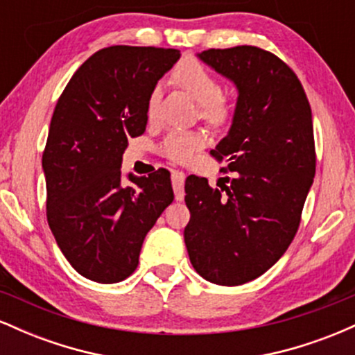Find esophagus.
<instances>
[{"mask_svg": "<svg viewBox=\"0 0 355 355\" xmlns=\"http://www.w3.org/2000/svg\"><path fill=\"white\" fill-rule=\"evenodd\" d=\"M183 183H185V173L178 172V170H173V172H172V185H173V191H175V198H177L178 202H182L183 197H185Z\"/></svg>", "mask_w": 355, "mask_h": 355, "instance_id": "esophagus-1", "label": "esophagus"}]
</instances>
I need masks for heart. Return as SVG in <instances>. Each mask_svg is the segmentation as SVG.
<instances>
[{"instance_id": "obj_1", "label": "heart", "mask_w": 355, "mask_h": 355, "mask_svg": "<svg viewBox=\"0 0 355 355\" xmlns=\"http://www.w3.org/2000/svg\"><path fill=\"white\" fill-rule=\"evenodd\" d=\"M173 83L185 92L195 103H198L200 115L211 126H225L232 121L237 101L230 92L222 89L218 76L207 64L195 58L183 60L173 70ZM162 98L160 85L152 88L146 103V113L153 120ZM209 138L202 130H173L160 144V153L172 162H189L198 150L207 145Z\"/></svg>"}]
</instances>
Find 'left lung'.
Wrapping results in <instances>:
<instances>
[{"mask_svg": "<svg viewBox=\"0 0 355 355\" xmlns=\"http://www.w3.org/2000/svg\"><path fill=\"white\" fill-rule=\"evenodd\" d=\"M198 58L239 89L229 135L210 150L235 177L220 189L187 177L183 237L203 279L235 287L266 274L299 230L315 175L312 112L294 70L274 53L243 44Z\"/></svg>", "mask_w": 355, "mask_h": 355, "instance_id": "obj_1", "label": "left lung"}]
</instances>
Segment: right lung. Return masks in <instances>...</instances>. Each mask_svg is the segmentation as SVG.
Wrapping results in <instances>:
<instances>
[{
    "mask_svg": "<svg viewBox=\"0 0 355 355\" xmlns=\"http://www.w3.org/2000/svg\"><path fill=\"white\" fill-rule=\"evenodd\" d=\"M178 58L173 48H103L75 71L53 112L43 152L48 225L93 282L132 275L146 234L173 202L166 168L130 173L132 187L120 168L128 140L146 128L150 92Z\"/></svg>",
    "mask_w": 355,
    "mask_h": 355,
    "instance_id": "1",
    "label": "right lung"
}]
</instances>
